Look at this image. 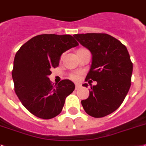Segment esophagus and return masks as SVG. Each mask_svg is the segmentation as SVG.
Instances as JSON below:
<instances>
[{
    "instance_id": "obj_1",
    "label": "esophagus",
    "mask_w": 146,
    "mask_h": 146,
    "mask_svg": "<svg viewBox=\"0 0 146 146\" xmlns=\"http://www.w3.org/2000/svg\"><path fill=\"white\" fill-rule=\"evenodd\" d=\"M80 87V84H75V90H78Z\"/></svg>"
}]
</instances>
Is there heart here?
Segmentation results:
<instances>
[{
  "label": "heart",
  "instance_id": "1",
  "mask_svg": "<svg viewBox=\"0 0 146 146\" xmlns=\"http://www.w3.org/2000/svg\"><path fill=\"white\" fill-rule=\"evenodd\" d=\"M86 50V49L81 48V49H80V50H78V51H80V50ZM71 78H72V79H74V80H78V74H72V75H71Z\"/></svg>",
  "mask_w": 146,
  "mask_h": 146
}]
</instances>
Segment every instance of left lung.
Masks as SVG:
<instances>
[{"label":"left lung","mask_w":146,"mask_h":146,"mask_svg":"<svg viewBox=\"0 0 146 146\" xmlns=\"http://www.w3.org/2000/svg\"><path fill=\"white\" fill-rule=\"evenodd\" d=\"M74 37L92 54V64L86 78L90 96L81 101L84 110L95 118L104 117L117 110L131 87L133 63L127 48L107 33H82ZM97 84L92 86L91 82ZM87 87L88 84H83Z\"/></svg>","instance_id":"1"}]
</instances>
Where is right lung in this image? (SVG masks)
Listing matches in <instances>:
<instances>
[{
    "instance_id": "add662e5",
    "label": "right lung",
    "mask_w": 146,
    "mask_h": 146,
    "mask_svg": "<svg viewBox=\"0 0 146 146\" xmlns=\"http://www.w3.org/2000/svg\"><path fill=\"white\" fill-rule=\"evenodd\" d=\"M71 35L42 34L33 37L16 53L12 72L15 92L22 104L38 118L50 119L61 113L74 84L62 80L53 85L48 76L65 51L78 46Z\"/></svg>"
}]
</instances>
